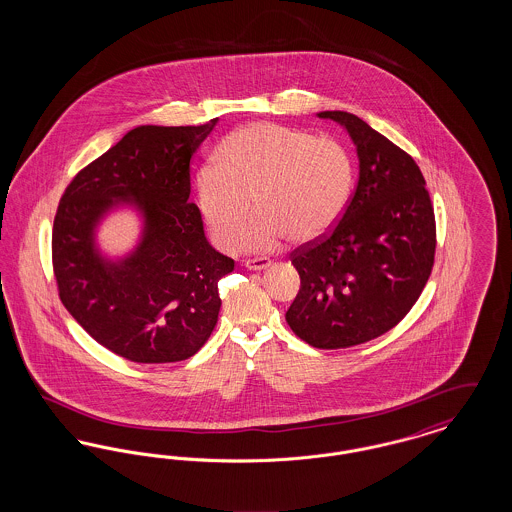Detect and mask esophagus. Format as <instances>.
<instances>
[{
  "instance_id": "esophagus-1",
  "label": "esophagus",
  "mask_w": 512,
  "mask_h": 512,
  "mask_svg": "<svg viewBox=\"0 0 512 512\" xmlns=\"http://www.w3.org/2000/svg\"><path fill=\"white\" fill-rule=\"evenodd\" d=\"M268 265H270V259H267V257H255V259L244 261V267L249 268V270H263Z\"/></svg>"
}]
</instances>
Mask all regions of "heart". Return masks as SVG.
I'll use <instances>...</instances> for the list:
<instances>
[{
    "label": "heart",
    "mask_w": 512,
    "mask_h": 512,
    "mask_svg": "<svg viewBox=\"0 0 512 512\" xmlns=\"http://www.w3.org/2000/svg\"><path fill=\"white\" fill-rule=\"evenodd\" d=\"M353 184V157L340 142L251 122L220 142L215 165L197 172L195 203L213 240L232 249L253 200L258 213L240 245L270 251L286 238L309 244L326 236L343 217Z\"/></svg>",
    "instance_id": "heart-1"
}]
</instances>
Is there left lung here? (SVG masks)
<instances>
[{"label": "left lung", "mask_w": 512, "mask_h": 512, "mask_svg": "<svg viewBox=\"0 0 512 512\" xmlns=\"http://www.w3.org/2000/svg\"><path fill=\"white\" fill-rule=\"evenodd\" d=\"M318 119L347 130L359 180L340 222L293 251L301 288L286 320L309 345L341 349L386 334L411 311L434 267L436 219L409 153L351 113Z\"/></svg>", "instance_id": "obj_1"}]
</instances>
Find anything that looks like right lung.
<instances>
[{"instance_id":"obj_1","label":"right lung","mask_w":512,"mask_h":512,"mask_svg":"<svg viewBox=\"0 0 512 512\" xmlns=\"http://www.w3.org/2000/svg\"><path fill=\"white\" fill-rule=\"evenodd\" d=\"M217 119L201 126H138L78 172L59 201L51 234L59 297L74 320L132 363L195 355L219 320V280L234 261L207 242L190 199V161ZM119 206L143 219L137 247L105 258L100 220Z\"/></svg>"}]
</instances>
